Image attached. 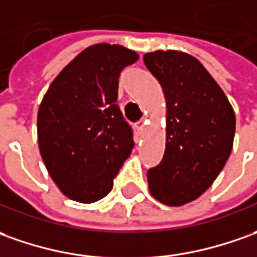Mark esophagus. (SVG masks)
Returning <instances> with one entry per match:
<instances>
[{"mask_svg":"<svg viewBox=\"0 0 257 257\" xmlns=\"http://www.w3.org/2000/svg\"><path fill=\"white\" fill-rule=\"evenodd\" d=\"M146 123H147L146 118H141L140 121H137V123H136V128H137V132H139L140 134L144 132V127H146Z\"/></svg>","mask_w":257,"mask_h":257,"instance_id":"34e87169","label":"esophagus"}]
</instances>
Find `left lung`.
Returning a JSON list of instances; mask_svg holds the SVG:
<instances>
[{
	"instance_id": "8db88e82",
	"label": "left lung",
	"mask_w": 257,
	"mask_h": 257,
	"mask_svg": "<svg viewBox=\"0 0 257 257\" xmlns=\"http://www.w3.org/2000/svg\"><path fill=\"white\" fill-rule=\"evenodd\" d=\"M166 99V146L148 169L150 192L166 206H183L211 186L232 151L235 113L199 60L175 50L144 54Z\"/></svg>"
}]
</instances>
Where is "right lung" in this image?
I'll use <instances>...</instances> for the list:
<instances>
[{
    "instance_id": "1",
    "label": "right lung",
    "mask_w": 257,
    "mask_h": 257,
    "mask_svg": "<svg viewBox=\"0 0 257 257\" xmlns=\"http://www.w3.org/2000/svg\"><path fill=\"white\" fill-rule=\"evenodd\" d=\"M139 60L118 44L81 51L51 82L37 114L44 165L67 197L103 199L134 147L133 128L117 103L121 70Z\"/></svg>"
}]
</instances>
